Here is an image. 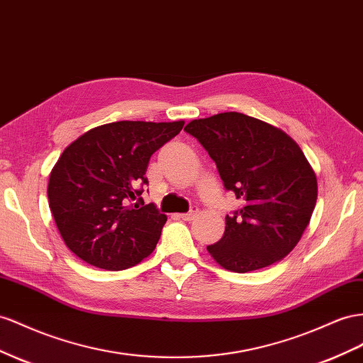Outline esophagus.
I'll use <instances>...</instances> for the list:
<instances>
[{"label":"esophagus","mask_w":363,"mask_h":363,"mask_svg":"<svg viewBox=\"0 0 363 363\" xmlns=\"http://www.w3.org/2000/svg\"><path fill=\"white\" fill-rule=\"evenodd\" d=\"M197 213H199V209L197 208H192L188 213H180L179 217L182 220H184V221H191V220H194L195 217H197Z\"/></svg>","instance_id":"1"}]
</instances>
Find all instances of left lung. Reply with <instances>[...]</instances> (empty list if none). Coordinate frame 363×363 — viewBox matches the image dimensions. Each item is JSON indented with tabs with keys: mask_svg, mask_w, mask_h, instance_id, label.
<instances>
[{
	"mask_svg": "<svg viewBox=\"0 0 363 363\" xmlns=\"http://www.w3.org/2000/svg\"><path fill=\"white\" fill-rule=\"evenodd\" d=\"M184 131L217 164L224 188L244 206L226 215L208 246L223 269L247 273L282 259L299 242L318 200V180L299 145L270 123L241 113L191 121Z\"/></svg>",
	"mask_w": 363,
	"mask_h": 363,
	"instance_id": "1",
	"label": "left lung"
}]
</instances>
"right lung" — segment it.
I'll list each match as a JSON object with an SVG mask.
<instances>
[{
    "instance_id": "right-lung-1",
    "label": "right lung",
    "mask_w": 363,
    "mask_h": 363,
    "mask_svg": "<svg viewBox=\"0 0 363 363\" xmlns=\"http://www.w3.org/2000/svg\"><path fill=\"white\" fill-rule=\"evenodd\" d=\"M184 122L121 121L96 126L67 146L48 179V204L65 246L105 270H123L150 257L166 215L143 204L151 155ZM137 198L139 203L129 201Z\"/></svg>"
}]
</instances>
